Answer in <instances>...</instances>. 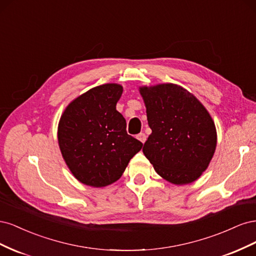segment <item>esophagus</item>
<instances>
[{"instance_id":"obj_1","label":"esophagus","mask_w":256,"mask_h":256,"mask_svg":"<svg viewBox=\"0 0 256 256\" xmlns=\"http://www.w3.org/2000/svg\"><path fill=\"white\" fill-rule=\"evenodd\" d=\"M146 134H143V132H141V134H138V136H136V138L138 141H141L143 144L145 143V141H146Z\"/></svg>"}]
</instances>
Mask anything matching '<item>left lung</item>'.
<instances>
[{"label": "left lung", "mask_w": 256, "mask_h": 256, "mask_svg": "<svg viewBox=\"0 0 256 256\" xmlns=\"http://www.w3.org/2000/svg\"><path fill=\"white\" fill-rule=\"evenodd\" d=\"M152 134L143 152L162 178L174 184L196 180L216 146L214 122L205 106L187 90L166 83L142 86Z\"/></svg>", "instance_id": "1"}]
</instances>
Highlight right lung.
I'll list each match as a JSON object with an SVG mask.
<instances>
[{
	"mask_svg": "<svg viewBox=\"0 0 256 256\" xmlns=\"http://www.w3.org/2000/svg\"><path fill=\"white\" fill-rule=\"evenodd\" d=\"M122 94L120 84L100 85L72 100L60 116L62 156L76 180L90 187L120 180L143 146L127 134L126 120L116 110Z\"/></svg>",
	"mask_w": 256,
	"mask_h": 256,
	"instance_id": "add662e5",
	"label": "right lung"
}]
</instances>
